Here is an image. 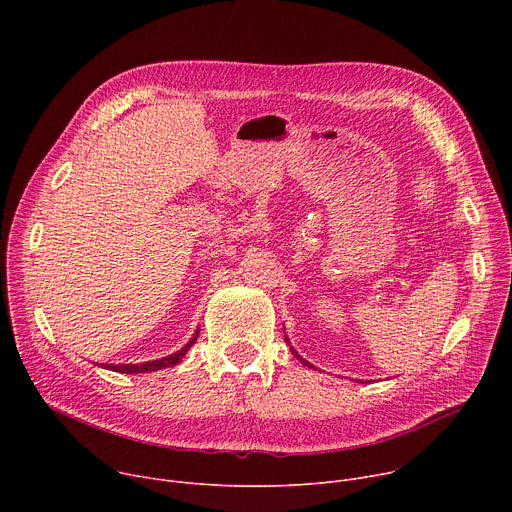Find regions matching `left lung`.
Returning a JSON list of instances; mask_svg holds the SVG:
<instances>
[{
	"label": "left lung",
	"mask_w": 512,
	"mask_h": 512,
	"mask_svg": "<svg viewBox=\"0 0 512 512\" xmlns=\"http://www.w3.org/2000/svg\"><path fill=\"white\" fill-rule=\"evenodd\" d=\"M285 340H287V338H285ZM287 342H289V340H287ZM291 352H294V354H296V356H298V358H300V360H302V364H308V367H312V364H310V362H308V360H304V358H302V356H300V354H298V352H296V350H294V348H291ZM312 369H314V367H312Z\"/></svg>",
	"instance_id": "1"
}]
</instances>
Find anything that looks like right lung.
Masks as SVG:
<instances>
[{"label":"right lung","instance_id":"obj_1","mask_svg":"<svg viewBox=\"0 0 512 512\" xmlns=\"http://www.w3.org/2000/svg\"><path fill=\"white\" fill-rule=\"evenodd\" d=\"M198 332H200V330H196V334L192 336V340H188V344H184L178 352L168 354V356H164V358L148 360V362H143V364H107L105 369L115 371V373H125V375H139V373H152V371H160V369H166V367H174V364H178V362L186 356V352L190 350V346L196 342Z\"/></svg>","mask_w":512,"mask_h":512}]
</instances>
